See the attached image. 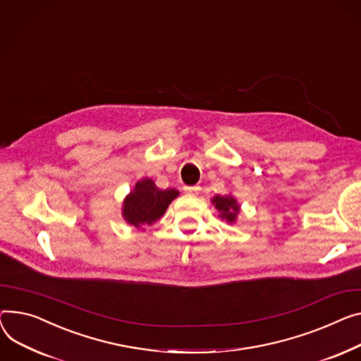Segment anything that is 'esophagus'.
Returning a JSON list of instances; mask_svg holds the SVG:
<instances>
[{"mask_svg": "<svg viewBox=\"0 0 361 361\" xmlns=\"http://www.w3.org/2000/svg\"><path fill=\"white\" fill-rule=\"evenodd\" d=\"M184 191H185V193H190V195H199L200 187L199 185H185Z\"/></svg>", "mask_w": 361, "mask_h": 361, "instance_id": "34e87169", "label": "esophagus"}]
</instances>
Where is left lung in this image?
<instances>
[{"instance_id":"8db88e82","label":"left lung","mask_w":361,"mask_h":361,"mask_svg":"<svg viewBox=\"0 0 361 361\" xmlns=\"http://www.w3.org/2000/svg\"><path fill=\"white\" fill-rule=\"evenodd\" d=\"M212 203L214 204L216 209H218V212H221V218L225 219L228 224H233L238 218L239 210H241L236 199L231 195L214 196L212 199Z\"/></svg>"}]
</instances>
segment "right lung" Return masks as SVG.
Wrapping results in <instances>:
<instances>
[{
  "instance_id": "right-lung-1",
  "label": "right lung",
  "mask_w": 361,
  "mask_h": 361,
  "mask_svg": "<svg viewBox=\"0 0 361 361\" xmlns=\"http://www.w3.org/2000/svg\"><path fill=\"white\" fill-rule=\"evenodd\" d=\"M178 195L176 188L161 190L151 178H143L126 196L122 214L128 224L140 229L155 224Z\"/></svg>"
}]
</instances>
